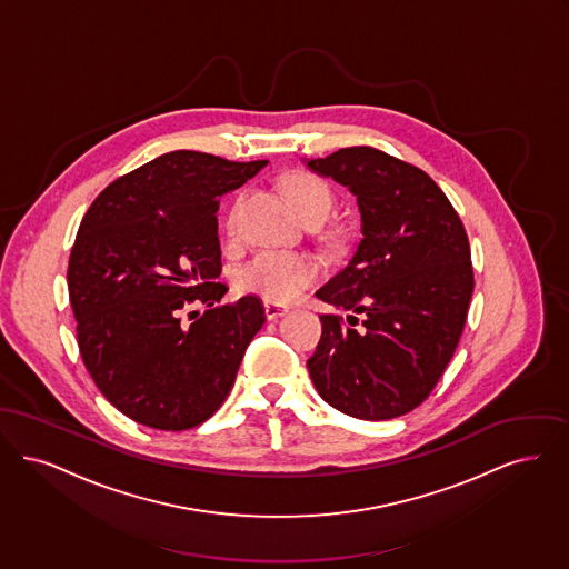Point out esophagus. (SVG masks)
<instances>
[{
	"label": "esophagus",
	"instance_id": "34e87169",
	"mask_svg": "<svg viewBox=\"0 0 569 569\" xmlns=\"http://www.w3.org/2000/svg\"><path fill=\"white\" fill-rule=\"evenodd\" d=\"M287 312H289V308H287V306H282V303H273V301H266V317H268L270 321H276V319L284 317Z\"/></svg>",
	"mask_w": 569,
	"mask_h": 569
}]
</instances>
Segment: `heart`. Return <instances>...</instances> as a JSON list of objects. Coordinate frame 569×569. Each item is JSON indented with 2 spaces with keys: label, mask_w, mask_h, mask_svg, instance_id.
I'll use <instances>...</instances> for the list:
<instances>
[{
  "label": "heart",
  "mask_w": 569,
  "mask_h": 569,
  "mask_svg": "<svg viewBox=\"0 0 569 569\" xmlns=\"http://www.w3.org/2000/svg\"><path fill=\"white\" fill-rule=\"evenodd\" d=\"M284 191L301 219L312 214H321L327 219L333 210V191L317 173H291L287 178ZM242 201H244V193H238L231 201V208L224 221L229 233L236 231V221H238ZM317 273H319V266L310 254L293 252V250H261L238 272L236 282L242 293L263 297L273 303H287L301 296V291L308 284H312Z\"/></svg>",
  "instance_id": "obj_1"
}]
</instances>
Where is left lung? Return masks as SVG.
I'll list each match as a JSON object with an SVG mask.
<instances>
[{"mask_svg": "<svg viewBox=\"0 0 569 569\" xmlns=\"http://www.w3.org/2000/svg\"><path fill=\"white\" fill-rule=\"evenodd\" d=\"M306 166L357 198L363 236L317 291L347 322L322 315L310 378L348 417L396 419L431 393L463 333L473 291L468 233L427 173L382 150L350 147Z\"/></svg>", "mask_w": 569, "mask_h": 569, "instance_id": "1", "label": "left lung"}]
</instances>
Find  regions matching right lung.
Here are the masks:
<instances>
[{"mask_svg":"<svg viewBox=\"0 0 569 569\" xmlns=\"http://www.w3.org/2000/svg\"><path fill=\"white\" fill-rule=\"evenodd\" d=\"M266 166L173 150L108 184L87 210L68 266L78 348L124 417L182 431L229 396L266 312L254 296L217 306L227 293L217 210ZM193 302L209 310L184 322Z\"/></svg>","mask_w":569,"mask_h":569,"instance_id":"add662e5","label":"right lung"}]
</instances>
